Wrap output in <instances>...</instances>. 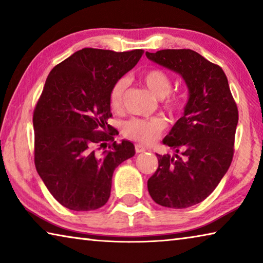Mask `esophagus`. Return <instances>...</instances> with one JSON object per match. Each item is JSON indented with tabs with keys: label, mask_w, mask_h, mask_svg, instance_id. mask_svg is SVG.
<instances>
[{
	"label": "esophagus",
	"mask_w": 263,
	"mask_h": 263,
	"mask_svg": "<svg viewBox=\"0 0 263 263\" xmlns=\"http://www.w3.org/2000/svg\"><path fill=\"white\" fill-rule=\"evenodd\" d=\"M135 148H136L137 153H141V152H145V151H147V148H146L145 146L141 145V144H136Z\"/></svg>",
	"instance_id": "esophagus-1"
}]
</instances>
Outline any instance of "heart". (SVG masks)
<instances>
[{
	"label": "heart",
	"mask_w": 263,
	"mask_h": 263,
	"mask_svg": "<svg viewBox=\"0 0 263 263\" xmlns=\"http://www.w3.org/2000/svg\"><path fill=\"white\" fill-rule=\"evenodd\" d=\"M141 81L146 84L152 94L159 99L163 97V108L169 112H180L184 106V100L177 92H172L173 81L171 75L160 68H151L141 74ZM127 88V80L119 79L114 83L110 90V106L116 112L124 108V95ZM166 128V122L161 117L131 118L124 123V136L142 144H153L159 139Z\"/></svg>",
	"instance_id": "1"
}]
</instances>
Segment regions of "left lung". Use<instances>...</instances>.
Here are the masks:
<instances>
[{
	"label": "left lung",
	"mask_w": 263,
	"mask_h": 263,
	"mask_svg": "<svg viewBox=\"0 0 263 263\" xmlns=\"http://www.w3.org/2000/svg\"><path fill=\"white\" fill-rule=\"evenodd\" d=\"M146 57L181 74L189 89L184 115L163 139L183 159L157 154L159 167L147 181L148 193L159 205L193 206L216 189L232 162L237 103L224 70L197 52L161 50Z\"/></svg>",
	"instance_id": "8db88e82"
}]
</instances>
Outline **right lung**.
I'll return each mask as SVG.
<instances>
[{"label": "right lung", "instance_id": "1", "mask_svg": "<svg viewBox=\"0 0 263 263\" xmlns=\"http://www.w3.org/2000/svg\"><path fill=\"white\" fill-rule=\"evenodd\" d=\"M142 54L87 47L48 74L33 111L34 164L53 197L69 210L103 206L116 167L136 153L132 142L115 141L109 96Z\"/></svg>", "mask_w": 263, "mask_h": 263}]
</instances>
